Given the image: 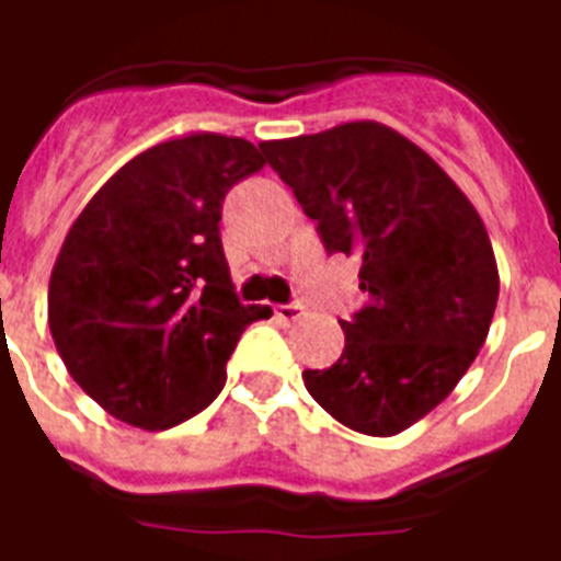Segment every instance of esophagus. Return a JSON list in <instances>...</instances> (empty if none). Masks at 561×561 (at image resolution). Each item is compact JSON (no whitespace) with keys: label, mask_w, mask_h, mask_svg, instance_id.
Wrapping results in <instances>:
<instances>
[{"label":"esophagus","mask_w":561,"mask_h":561,"mask_svg":"<svg viewBox=\"0 0 561 561\" xmlns=\"http://www.w3.org/2000/svg\"><path fill=\"white\" fill-rule=\"evenodd\" d=\"M304 304L301 301H289V304H277L275 307V316L284 324H295V321H301L304 319Z\"/></svg>","instance_id":"obj_1"}]
</instances>
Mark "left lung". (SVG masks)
<instances>
[{"instance_id": "8db88e82", "label": "left lung", "mask_w": 561, "mask_h": 561, "mask_svg": "<svg viewBox=\"0 0 561 561\" xmlns=\"http://www.w3.org/2000/svg\"><path fill=\"white\" fill-rule=\"evenodd\" d=\"M328 254H354L368 304L342 319L345 348L307 368L319 407L366 436H394L454 392L497 307L483 219L445 169L380 123L260 142Z\"/></svg>"}]
</instances>
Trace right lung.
<instances>
[{
    "mask_svg": "<svg viewBox=\"0 0 561 561\" xmlns=\"http://www.w3.org/2000/svg\"><path fill=\"white\" fill-rule=\"evenodd\" d=\"M242 137L190 134L128 160L69 228L49 280L64 366L114 419L169 430L210 407L245 324L219 237L221 202L263 169Z\"/></svg>",
    "mask_w": 561,
    "mask_h": 561,
    "instance_id": "add662e5",
    "label": "right lung"
}]
</instances>
